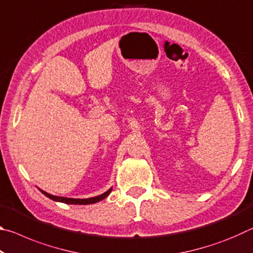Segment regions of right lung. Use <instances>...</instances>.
Listing matches in <instances>:
<instances>
[{
    "mask_svg": "<svg viewBox=\"0 0 253 253\" xmlns=\"http://www.w3.org/2000/svg\"><path fill=\"white\" fill-rule=\"evenodd\" d=\"M113 188H109L108 191L105 192V193H102L101 195H98L95 196V198H89V199H71V198H63V196H55V195H51L49 193H46V192L42 191V194H44L46 198H49L51 200L55 201V202H61V203H67V204H81V205H85V204H92V203H97L99 202V201L104 200L105 198H107L110 194V192Z\"/></svg>",
    "mask_w": 253,
    "mask_h": 253,
    "instance_id": "right-lung-1",
    "label": "right lung"
}]
</instances>
